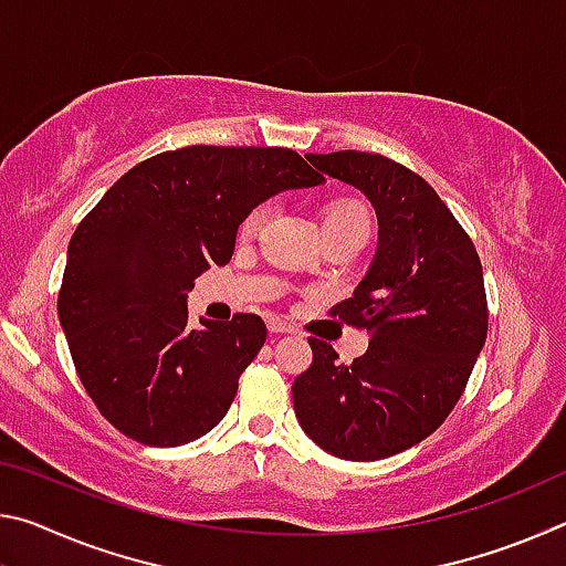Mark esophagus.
I'll use <instances>...</instances> for the list:
<instances>
[{
  "mask_svg": "<svg viewBox=\"0 0 566 566\" xmlns=\"http://www.w3.org/2000/svg\"><path fill=\"white\" fill-rule=\"evenodd\" d=\"M266 327H270V332H272V334H290V332H294L292 324H290V322H284V319H280V317L266 319Z\"/></svg>",
  "mask_w": 566,
  "mask_h": 566,
  "instance_id": "1",
  "label": "esophagus"
}]
</instances>
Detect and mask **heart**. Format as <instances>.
Returning a JSON list of instances; mask_svg holds the SVG:
<instances>
[{"label": "heart", "mask_w": 566, "mask_h": 566, "mask_svg": "<svg viewBox=\"0 0 566 566\" xmlns=\"http://www.w3.org/2000/svg\"><path fill=\"white\" fill-rule=\"evenodd\" d=\"M266 217H270V205L266 202L254 205L242 217V222H239V237H254L266 222ZM322 229H324V237L352 234V237L367 239L371 229V219H369L367 207L357 202V199H334V202L324 207Z\"/></svg>", "instance_id": "heart-1"}]
</instances>
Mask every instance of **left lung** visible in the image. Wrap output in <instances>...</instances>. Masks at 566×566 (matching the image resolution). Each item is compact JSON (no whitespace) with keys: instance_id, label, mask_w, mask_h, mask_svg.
I'll return each instance as SVG.
<instances>
[{"instance_id":"left-lung-1","label":"left lung","mask_w":566,"mask_h":566,"mask_svg":"<svg viewBox=\"0 0 566 566\" xmlns=\"http://www.w3.org/2000/svg\"><path fill=\"white\" fill-rule=\"evenodd\" d=\"M324 175L367 195L379 222L371 270L332 317L367 329L352 364L310 337L312 364L294 379L306 434L349 462H375L442 427L484 347V272L476 247L417 171L369 151L306 155Z\"/></svg>"}]
</instances>
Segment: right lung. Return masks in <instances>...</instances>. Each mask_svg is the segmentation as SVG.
<instances>
[{
    "instance_id": "add662e5",
    "label": "right lung",
    "mask_w": 566,
    "mask_h": 566,
    "mask_svg": "<svg viewBox=\"0 0 566 566\" xmlns=\"http://www.w3.org/2000/svg\"><path fill=\"white\" fill-rule=\"evenodd\" d=\"M319 181L294 149L191 145L132 167L74 229L56 312L84 389L124 437L179 447L222 421L266 327L234 314L189 329L187 294L232 260L249 209Z\"/></svg>"
}]
</instances>
